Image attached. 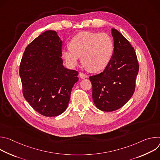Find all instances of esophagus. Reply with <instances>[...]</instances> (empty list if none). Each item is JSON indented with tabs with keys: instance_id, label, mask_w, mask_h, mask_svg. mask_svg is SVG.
I'll return each mask as SVG.
<instances>
[{
	"instance_id": "1",
	"label": "esophagus",
	"mask_w": 160,
	"mask_h": 160,
	"mask_svg": "<svg viewBox=\"0 0 160 160\" xmlns=\"http://www.w3.org/2000/svg\"><path fill=\"white\" fill-rule=\"evenodd\" d=\"M79 76H80V77L81 78H87L88 77V76L87 75H85V74H84L83 73H79Z\"/></svg>"
}]
</instances>
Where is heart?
Listing matches in <instances>:
<instances>
[{"label":"heart","mask_w":160,"mask_h":160,"mask_svg":"<svg viewBox=\"0 0 160 160\" xmlns=\"http://www.w3.org/2000/svg\"><path fill=\"white\" fill-rule=\"evenodd\" d=\"M70 46L62 50V56L68 66H76L82 56V62L92 72L104 70L114 52L112 40L106 33H80L72 38Z\"/></svg>","instance_id":"obj_1"}]
</instances>
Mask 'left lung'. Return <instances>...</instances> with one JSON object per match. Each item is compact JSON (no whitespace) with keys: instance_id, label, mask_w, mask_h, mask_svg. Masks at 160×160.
I'll return each instance as SVG.
<instances>
[{"instance_id":"8db88e82","label":"left lung","mask_w":160,"mask_h":160,"mask_svg":"<svg viewBox=\"0 0 160 160\" xmlns=\"http://www.w3.org/2000/svg\"><path fill=\"white\" fill-rule=\"evenodd\" d=\"M114 40L112 58L102 72L90 76L92 99L103 111H115L124 106L133 96L139 63L134 48L123 35L111 29Z\"/></svg>"}]
</instances>
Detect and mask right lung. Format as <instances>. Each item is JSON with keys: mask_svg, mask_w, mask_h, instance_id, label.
Returning a JSON list of instances; mask_svg holds the SVG:
<instances>
[{"mask_svg": "<svg viewBox=\"0 0 160 160\" xmlns=\"http://www.w3.org/2000/svg\"><path fill=\"white\" fill-rule=\"evenodd\" d=\"M62 40L53 30L44 32L25 49L19 66L22 94L40 115L53 117L67 108L78 72L62 65Z\"/></svg>", "mask_w": 160, "mask_h": 160, "instance_id": "right-lung-1", "label": "right lung"}]
</instances>
